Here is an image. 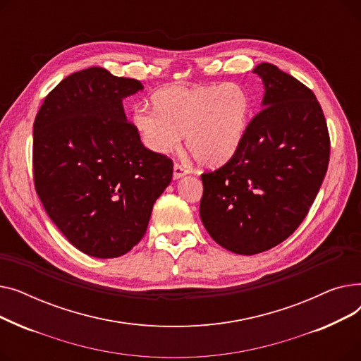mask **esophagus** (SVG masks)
Returning <instances> with one entry per match:
<instances>
[{"label": "esophagus", "mask_w": 361, "mask_h": 361, "mask_svg": "<svg viewBox=\"0 0 361 361\" xmlns=\"http://www.w3.org/2000/svg\"><path fill=\"white\" fill-rule=\"evenodd\" d=\"M187 174H188V171H187L184 166H181V165H178V164L174 165V173H173L174 180H178V178H181V177H184V176H187Z\"/></svg>", "instance_id": "1"}]
</instances>
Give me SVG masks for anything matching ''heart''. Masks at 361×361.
I'll list each match as a JSON object with an SVG mask.
<instances>
[{"label": "heart", "instance_id": "b5f03b06", "mask_svg": "<svg viewBox=\"0 0 361 361\" xmlns=\"http://www.w3.org/2000/svg\"><path fill=\"white\" fill-rule=\"evenodd\" d=\"M154 108L139 106L131 127L142 145L154 154L174 150L184 135L185 146L202 166L228 162L247 133L252 98L243 85H173L152 97Z\"/></svg>", "mask_w": 361, "mask_h": 361}]
</instances>
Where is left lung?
<instances>
[{
  "instance_id": "1",
  "label": "left lung",
  "mask_w": 361,
  "mask_h": 361,
  "mask_svg": "<svg viewBox=\"0 0 361 361\" xmlns=\"http://www.w3.org/2000/svg\"><path fill=\"white\" fill-rule=\"evenodd\" d=\"M262 111L237 154L202 174L200 219L224 249L257 255L288 238L306 218L329 164V133L314 93L276 66L253 70Z\"/></svg>"
}]
</instances>
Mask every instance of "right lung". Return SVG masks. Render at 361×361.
I'll use <instances>...</instances> for the list:
<instances>
[{"instance_id": "add662e5", "label": "right lung", "mask_w": 361, "mask_h": 361, "mask_svg": "<svg viewBox=\"0 0 361 361\" xmlns=\"http://www.w3.org/2000/svg\"><path fill=\"white\" fill-rule=\"evenodd\" d=\"M136 79L90 67L56 85L33 123L35 188L51 221L80 252L118 257L143 238L173 161L147 150L123 99Z\"/></svg>"}]
</instances>
